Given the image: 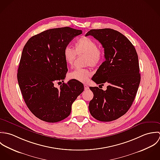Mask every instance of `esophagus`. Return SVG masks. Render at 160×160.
I'll list each match as a JSON object with an SVG mask.
<instances>
[{
	"instance_id": "34e87169",
	"label": "esophagus",
	"mask_w": 160,
	"mask_h": 160,
	"mask_svg": "<svg viewBox=\"0 0 160 160\" xmlns=\"http://www.w3.org/2000/svg\"><path fill=\"white\" fill-rule=\"evenodd\" d=\"M84 89L85 90H88L89 89V87L87 85H84Z\"/></svg>"
}]
</instances>
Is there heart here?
I'll return each mask as SVG.
<instances>
[{
	"label": "heart",
	"mask_w": 160,
	"mask_h": 160,
	"mask_svg": "<svg viewBox=\"0 0 160 160\" xmlns=\"http://www.w3.org/2000/svg\"><path fill=\"white\" fill-rule=\"evenodd\" d=\"M77 56L84 55V64L97 67L101 63L104 52L101 47L96 44V41L89 37H82L75 42L73 49L67 47L64 51V59L68 66H72ZM90 68H76L70 72L68 77L80 82L85 83L92 76Z\"/></svg>",
	"instance_id": "b5f03b06"
}]
</instances>
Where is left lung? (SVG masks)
I'll return each instance as SVG.
<instances>
[{
	"label": "left lung",
	"instance_id": "obj_1",
	"mask_svg": "<svg viewBox=\"0 0 160 160\" xmlns=\"http://www.w3.org/2000/svg\"><path fill=\"white\" fill-rule=\"evenodd\" d=\"M90 35L102 44L105 58L92 80L100 85H109L106 91L90 87L94 96L89 111L97 120L110 122L124 115L136 96L140 82L138 55L131 42L116 30H91L85 36Z\"/></svg>",
	"mask_w": 160,
	"mask_h": 160
}]
</instances>
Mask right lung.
Wrapping results in <instances>:
<instances>
[{
	"label": "right lung",
	"mask_w": 160,
	"mask_h": 160,
	"mask_svg": "<svg viewBox=\"0 0 160 160\" xmlns=\"http://www.w3.org/2000/svg\"><path fill=\"white\" fill-rule=\"evenodd\" d=\"M82 30L53 28L32 36L25 45L17 73L18 85L28 109L39 119L59 122L67 118L72 104L84 90L82 83L71 80L58 89L68 71L64 51Z\"/></svg>",
	"instance_id": "right-lung-1"
}]
</instances>
